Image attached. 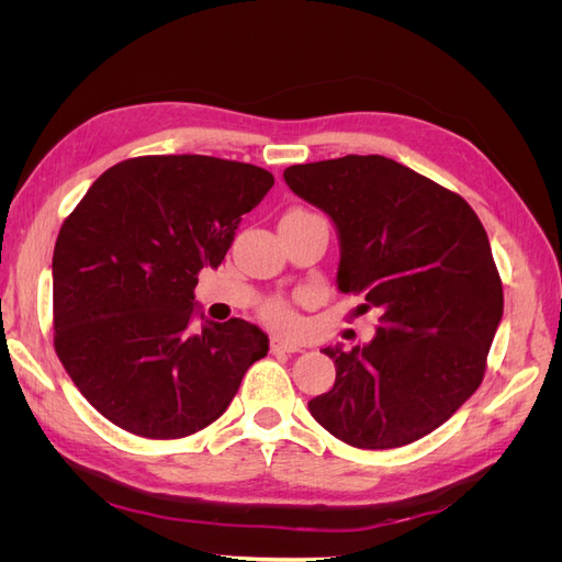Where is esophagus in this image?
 Segmentation results:
<instances>
[{"mask_svg":"<svg viewBox=\"0 0 562 562\" xmlns=\"http://www.w3.org/2000/svg\"><path fill=\"white\" fill-rule=\"evenodd\" d=\"M269 345H271V351H285V353H295V351H302V345L295 342L293 337H285L281 333H274L269 337Z\"/></svg>","mask_w":562,"mask_h":562,"instance_id":"1","label":"esophagus"}]
</instances>
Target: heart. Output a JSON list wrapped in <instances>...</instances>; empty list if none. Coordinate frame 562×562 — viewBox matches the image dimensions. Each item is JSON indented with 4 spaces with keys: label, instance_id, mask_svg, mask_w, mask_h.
<instances>
[{
    "label": "heart",
    "instance_id": "b5f03b06",
    "mask_svg": "<svg viewBox=\"0 0 562 562\" xmlns=\"http://www.w3.org/2000/svg\"><path fill=\"white\" fill-rule=\"evenodd\" d=\"M265 316L271 318V321H277V323H285V326H291V323L295 321V314L291 310V304H288L285 300H271V302H267Z\"/></svg>",
    "mask_w": 562,
    "mask_h": 562
}]
</instances>
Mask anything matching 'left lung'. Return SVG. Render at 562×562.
Segmentation results:
<instances>
[{
  "mask_svg": "<svg viewBox=\"0 0 562 562\" xmlns=\"http://www.w3.org/2000/svg\"><path fill=\"white\" fill-rule=\"evenodd\" d=\"M285 184L339 234L337 288L380 312L363 347H326L335 384L310 413L363 450L401 448L448 422L481 386L504 312L487 234L469 203L380 155L297 164Z\"/></svg>",
  "mask_w": 562,
  "mask_h": 562,
  "instance_id": "1",
  "label": "left lung"
}]
</instances>
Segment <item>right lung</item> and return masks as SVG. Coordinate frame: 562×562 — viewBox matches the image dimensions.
I'll return each mask as SVG.
<instances>
[{"mask_svg":"<svg viewBox=\"0 0 562 562\" xmlns=\"http://www.w3.org/2000/svg\"><path fill=\"white\" fill-rule=\"evenodd\" d=\"M274 184L201 155L116 164L65 217L54 250V347L95 411L143 438H184L227 411L269 351L248 321L196 314L199 271L225 260L241 215ZM203 318V314H201Z\"/></svg>","mask_w":562,"mask_h":562,"instance_id":"right-lung-1","label":"right lung"}]
</instances>
